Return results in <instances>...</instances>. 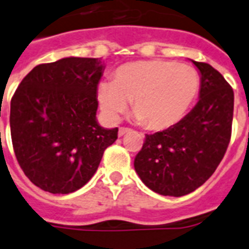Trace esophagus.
<instances>
[{"instance_id":"1","label":"esophagus","mask_w":249,"mask_h":249,"mask_svg":"<svg viewBox=\"0 0 249 249\" xmlns=\"http://www.w3.org/2000/svg\"><path fill=\"white\" fill-rule=\"evenodd\" d=\"M131 129L129 128H120L119 129V137H123V135H125L126 133H130Z\"/></svg>"}]
</instances>
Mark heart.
<instances>
[{"label": "heart", "instance_id": "b5f03b06", "mask_svg": "<svg viewBox=\"0 0 249 249\" xmlns=\"http://www.w3.org/2000/svg\"><path fill=\"white\" fill-rule=\"evenodd\" d=\"M199 88L197 70L185 64L141 60L115 70L112 82L98 84L102 112L118 121L131 102L135 119L147 128L161 130L177 124L187 112Z\"/></svg>", "mask_w": 249, "mask_h": 249}]
</instances>
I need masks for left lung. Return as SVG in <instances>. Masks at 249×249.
I'll list each match as a JSON object with an SVG mask.
<instances>
[{
  "instance_id": "1",
  "label": "left lung",
  "mask_w": 249,
  "mask_h": 249,
  "mask_svg": "<svg viewBox=\"0 0 249 249\" xmlns=\"http://www.w3.org/2000/svg\"><path fill=\"white\" fill-rule=\"evenodd\" d=\"M192 62L201 74L197 105L166 130L145 134L134 160L141 180L162 196L181 197L201 187L221 162L231 137V87L211 65Z\"/></svg>"
}]
</instances>
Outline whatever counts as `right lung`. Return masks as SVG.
Wrapping results in <instances>:
<instances>
[{
    "mask_svg": "<svg viewBox=\"0 0 249 249\" xmlns=\"http://www.w3.org/2000/svg\"><path fill=\"white\" fill-rule=\"evenodd\" d=\"M100 58L65 57L40 64L11 98L10 129L20 167L34 185L68 195L86 185L118 128L97 123Z\"/></svg>",
    "mask_w": 249,
    "mask_h": 249,
    "instance_id": "1",
    "label": "right lung"
}]
</instances>
